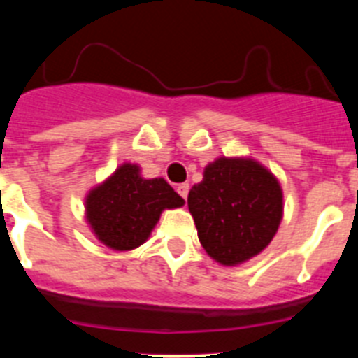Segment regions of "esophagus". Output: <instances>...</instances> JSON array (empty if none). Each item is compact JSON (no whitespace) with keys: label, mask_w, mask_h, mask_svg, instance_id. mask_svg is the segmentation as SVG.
Returning <instances> with one entry per match:
<instances>
[{"label":"esophagus","mask_w":358,"mask_h":358,"mask_svg":"<svg viewBox=\"0 0 358 358\" xmlns=\"http://www.w3.org/2000/svg\"><path fill=\"white\" fill-rule=\"evenodd\" d=\"M176 189H177V194L181 195V197L186 201V197H188V192H189V186L186 185V182H182V185H177Z\"/></svg>","instance_id":"esophagus-1"}]
</instances>
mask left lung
<instances>
[{"instance_id": "8db88e82", "label": "left lung", "mask_w": 358, "mask_h": 358, "mask_svg": "<svg viewBox=\"0 0 358 358\" xmlns=\"http://www.w3.org/2000/svg\"><path fill=\"white\" fill-rule=\"evenodd\" d=\"M189 213L208 255L238 265L267 248L283 217V194L265 166L242 157H218L188 194Z\"/></svg>"}]
</instances>
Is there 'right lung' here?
<instances>
[{"instance_id": "add662e5", "label": "right lung", "mask_w": 358, "mask_h": 358, "mask_svg": "<svg viewBox=\"0 0 358 358\" xmlns=\"http://www.w3.org/2000/svg\"><path fill=\"white\" fill-rule=\"evenodd\" d=\"M182 204L164 179H143L138 164L125 163L85 197V218L107 248L131 251L150 236L161 211Z\"/></svg>"}]
</instances>
